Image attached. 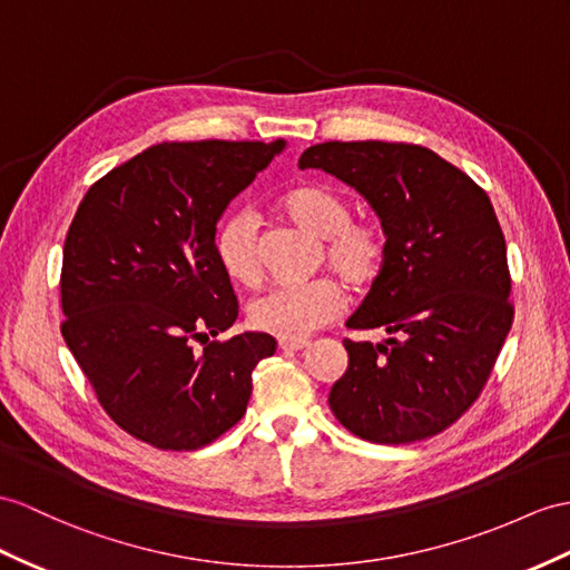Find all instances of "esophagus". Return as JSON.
<instances>
[{
    "mask_svg": "<svg viewBox=\"0 0 570 570\" xmlns=\"http://www.w3.org/2000/svg\"><path fill=\"white\" fill-rule=\"evenodd\" d=\"M309 345V341H277V348L285 351V353H297V351H304Z\"/></svg>",
    "mask_w": 570,
    "mask_h": 570,
    "instance_id": "1",
    "label": "esophagus"
}]
</instances>
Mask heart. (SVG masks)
Instances as JSON below:
<instances>
[{
    "label": "heart",
    "instance_id": "heart-1",
    "mask_svg": "<svg viewBox=\"0 0 570 570\" xmlns=\"http://www.w3.org/2000/svg\"><path fill=\"white\" fill-rule=\"evenodd\" d=\"M281 210L324 239L326 266L355 289L372 285L390 256V234L374 217H351V205L338 190L302 184L283 193ZM215 256L234 283L254 287L263 275L256 219L237 213L219 225ZM343 307L341 287L318 277L302 285H273L248 304V324L285 341L307 338L326 326Z\"/></svg>",
    "mask_w": 570,
    "mask_h": 570
}]
</instances>
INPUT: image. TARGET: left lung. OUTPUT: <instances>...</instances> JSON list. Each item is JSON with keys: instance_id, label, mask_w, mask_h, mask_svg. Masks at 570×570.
I'll return each instance as SVG.
<instances>
[{"instance_id": "left-lung-1", "label": "left lung", "mask_w": 570, "mask_h": 570, "mask_svg": "<svg viewBox=\"0 0 570 570\" xmlns=\"http://www.w3.org/2000/svg\"><path fill=\"white\" fill-rule=\"evenodd\" d=\"M299 169H324L363 193L390 234V256L343 338L348 370L328 406L353 435L409 445L456 423L483 392L512 326L505 237L485 190L433 149L322 142Z\"/></svg>"}]
</instances>
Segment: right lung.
Instances as JSON below:
<instances>
[{
	"label": "right lung",
	"instance_id": "1",
	"mask_svg": "<svg viewBox=\"0 0 570 570\" xmlns=\"http://www.w3.org/2000/svg\"><path fill=\"white\" fill-rule=\"evenodd\" d=\"M285 147L164 142L87 190L69 225L62 336L118 428L190 452L242 421L268 333L222 341L239 316L215 256L217 219Z\"/></svg>",
	"mask_w": 570,
	"mask_h": 570
}]
</instances>
